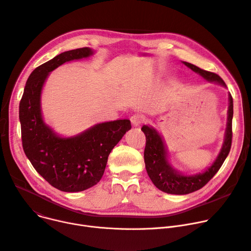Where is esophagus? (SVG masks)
<instances>
[{"mask_svg": "<svg viewBox=\"0 0 251 251\" xmlns=\"http://www.w3.org/2000/svg\"><path fill=\"white\" fill-rule=\"evenodd\" d=\"M130 120L134 126H139L145 121V117L141 115V114H134V115L131 116Z\"/></svg>", "mask_w": 251, "mask_h": 251, "instance_id": "34e87169", "label": "esophagus"}]
</instances>
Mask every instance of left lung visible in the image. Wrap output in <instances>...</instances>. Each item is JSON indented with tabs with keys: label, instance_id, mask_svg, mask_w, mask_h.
<instances>
[{
	"label": "left lung",
	"instance_id": "left-lung-1",
	"mask_svg": "<svg viewBox=\"0 0 251 251\" xmlns=\"http://www.w3.org/2000/svg\"><path fill=\"white\" fill-rule=\"evenodd\" d=\"M183 64L190 68L192 71L201 75L207 81L215 82L226 87L224 81L217 74L200 69L199 67L188 62H183ZM232 117L233 99L231 94H229L228 117H227V127L221 151L218 154L216 160L209 168L206 169V171L191 176L182 175L171 167L167 160V152L162 137L154 128L144 125L141 128L146 136L144 162L146 171L151 181L153 182V184L163 192L177 195L188 194L199 190L204 185H206L209 180L220 169L227 155H228L230 151L232 142Z\"/></svg>",
	"mask_w": 251,
	"mask_h": 251
}]
</instances>
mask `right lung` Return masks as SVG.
I'll return each instance as SVG.
<instances>
[{"instance_id": "add662e5", "label": "right lung", "mask_w": 251, "mask_h": 251, "mask_svg": "<svg viewBox=\"0 0 251 251\" xmlns=\"http://www.w3.org/2000/svg\"><path fill=\"white\" fill-rule=\"evenodd\" d=\"M91 55L93 51L90 48H80L37 67L20 101L23 149L36 171L53 187L65 192H79L96 185L104 174L110 152L131 129L130 120H116L97 124L75 137L62 138L43 121L41 93L48 74L65 62Z\"/></svg>"}]
</instances>
